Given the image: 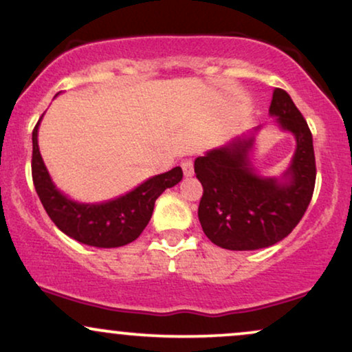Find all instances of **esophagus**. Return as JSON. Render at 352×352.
<instances>
[{"instance_id": "obj_1", "label": "esophagus", "mask_w": 352, "mask_h": 352, "mask_svg": "<svg viewBox=\"0 0 352 352\" xmlns=\"http://www.w3.org/2000/svg\"><path fill=\"white\" fill-rule=\"evenodd\" d=\"M181 168H183V173H184L186 177H190L194 175V164H192V162H190V160H184V162L181 163Z\"/></svg>"}]
</instances>
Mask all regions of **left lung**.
Segmentation results:
<instances>
[{
	"instance_id": "left-lung-1",
	"label": "left lung",
	"mask_w": 352,
	"mask_h": 352,
	"mask_svg": "<svg viewBox=\"0 0 352 352\" xmlns=\"http://www.w3.org/2000/svg\"><path fill=\"white\" fill-rule=\"evenodd\" d=\"M269 116L282 132L296 138V151L279 176H264L253 164L256 135L263 125L206 151L194 162L204 194L199 222L207 238L232 251L267 248L297 227L315 189L311 132L284 89L272 93Z\"/></svg>"
}]
</instances>
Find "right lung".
I'll return each instance as SVG.
<instances>
[{
	"label": "right lung",
	"mask_w": 352,
	"mask_h": 352,
	"mask_svg": "<svg viewBox=\"0 0 352 352\" xmlns=\"http://www.w3.org/2000/svg\"><path fill=\"white\" fill-rule=\"evenodd\" d=\"M43 117V116H42ZM42 120V119H41ZM32 132V179L43 209L65 235L94 248H119L140 236L155 201L183 179L179 166L148 177L122 196L102 202H80L56 188L38 150V125Z\"/></svg>",
	"instance_id": "obj_1"
}]
</instances>
